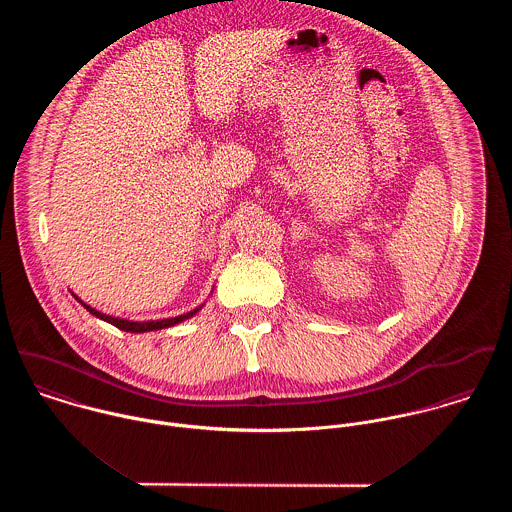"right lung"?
<instances>
[{
    "mask_svg": "<svg viewBox=\"0 0 512 512\" xmlns=\"http://www.w3.org/2000/svg\"><path fill=\"white\" fill-rule=\"evenodd\" d=\"M76 297V295H74ZM78 299V297H76ZM80 301V299H78ZM82 303V301H80ZM84 307H86V311H90L92 315H96V317H100V319H104V321H108V323H112L114 327H118V329H122V331H130V333H146V331H157V329H165V327H173V325H177V323H181V321H185V319H189V317H193L199 309H193V311H189V313H183V315H179V317H171V319H161V321H128V319H120V317H110V315H106V313H100V311H96V309H92L90 305H86V303H82Z\"/></svg>",
    "mask_w": 512,
    "mask_h": 512,
    "instance_id": "obj_1",
    "label": "right lung"
}]
</instances>
